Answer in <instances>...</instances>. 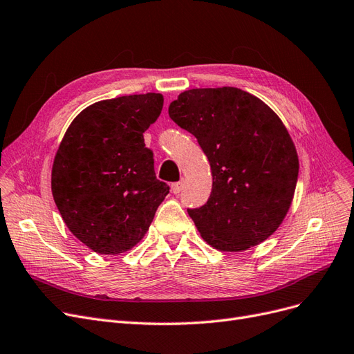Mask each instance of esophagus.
<instances>
[{
    "label": "esophagus",
    "instance_id": "esophagus-1",
    "mask_svg": "<svg viewBox=\"0 0 354 354\" xmlns=\"http://www.w3.org/2000/svg\"><path fill=\"white\" fill-rule=\"evenodd\" d=\"M182 188H184V182H175V184H172L174 194H179L182 191Z\"/></svg>",
    "mask_w": 354,
    "mask_h": 354
}]
</instances>
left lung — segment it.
Here are the masks:
<instances>
[{
    "mask_svg": "<svg viewBox=\"0 0 354 354\" xmlns=\"http://www.w3.org/2000/svg\"><path fill=\"white\" fill-rule=\"evenodd\" d=\"M169 116L210 162V198L188 210L203 239L239 252L270 238L289 212L299 174L296 147L277 113L248 91L217 87L184 91Z\"/></svg>",
    "mask_w": 354,
    "mask_h": 354,
    "instance_id": "obj_1",
    "label": "left lung"
}]
</instances>
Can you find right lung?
I'll return each mask as SVG.
<instances>
[{
  "instance_id": "1",
  "label": "right lung",
  "mask_w": 354,
  "mask_h": 354,
  "mask_svg": "<svg viewBox=\"0 0 354 354\" xmlns=\"http://www.w3.org/2000/svg\"><path fill=\"white\" fill-rule=\"evenodd\" d=\"M162 108L160 93L96 102L74 118L59 144L52 195L64 223L91 251H129L169 194L142 137Z\"/></svg>"
}]
</instances>
